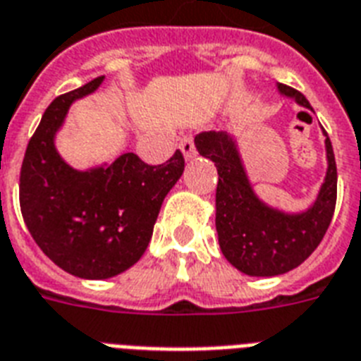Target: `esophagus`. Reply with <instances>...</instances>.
I'll list each match as a JSON object with an SVG mask.
<instances>
[{
    "label": "esophagus",
    "instance_id": "34e87169",
    "mask_svg": "<svg viewBox=\"0 0 361 361\" xmlns=\"http://www.w3.org/2000/svg\"><path fill=\"white\" fill-rule=\"evenodd\" d=\"M180 151H183V157L186 162L192 160V158L195 157L194 140H192V137H183V141H180Z\"/></svg>",
    "mask_w": 361,
    "mask_h": 361
}]
</instances>
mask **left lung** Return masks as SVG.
Instances as JSON below:
<instances>
[{
  "label": "left lung",
  "instance_id": "8db88e82",
  "mask_svg": "<svg viewBox=\"0 0 361 361\" xmlns=\"http://www.w3.org/2000/svg\"><path fill=\"white\" fill-rule=\"evenodd\" d=\"M283 99L310 109L304 94L276 83ZM326 173L313 203L304 210H283L267 203L253 188L240 143L229 132H203L195 135L199 154L218 169L216 231L224 257L242 274L272 278L300 267L326 235L337 195V167L330 137L322 128Z\"/></svg>",
  "mask_w": 361,
  "mask_h": 361
}]
</instances>
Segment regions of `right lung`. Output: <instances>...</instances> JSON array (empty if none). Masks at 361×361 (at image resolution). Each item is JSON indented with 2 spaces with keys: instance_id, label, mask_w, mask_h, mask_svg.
I'll return each instance as SVG.
<instances>
[{
  "instance_id": "add662e5",
  "label": "right lung",
  "mask_w": 361,
  "mask_h": 361,
  "mask_svg": "<svg viewBox=\"0 0 361 361\" xmlns=\"http://www.w3.org/2000/svg\"><path fill=\"white\" fill-rule=\"evenodd\" d=\"M104 76L57 97L30 140L20 171V209L33 240L65 272L83 279L119 276L140 261L158 212L184 171L180 151L162 166L134 152L78 169L56 140L72 104L93 94Z\"/></svg>"
}]
</instances>
